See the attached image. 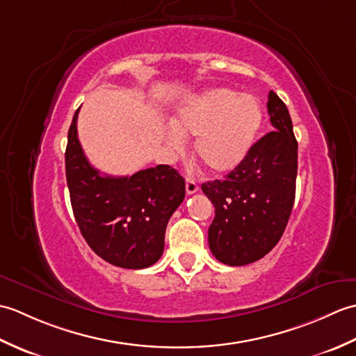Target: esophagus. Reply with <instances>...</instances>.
<instances>
[{
  "label": "esophagus",
  "mask_w": 356,
  "mask_h": 356,
  "mask_svg": "<svg viewBox=\"0 0 356 356\" xmlns=\"http://www.w3.org/2000/svg\"><path fill=\"white\" fill-rule=\"evenodd\" d=\"M185 188H186V194H194L199 191V185L195 182L194 179L191 177H186V182H185Z\"/></svg>",
  "instance_id": "obj_1"
}]
</instances>
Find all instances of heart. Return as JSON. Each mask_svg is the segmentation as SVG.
Returning <instances> with one entry per match:
<instances>
[{"label":"heart","mask_w":356,"mask_h":356,"mask_svg":"<svg viewBox=\"0 0 356 356\" xmlns=\"http://www.w3.org/2000/svg\"><path fill=\"white\" fill-rule=\"evenodd\" d=\"M263 120L261 105L252 95L231 88H211L186 101L179 108L166 133L168 145L180 153L185 136L199 138L195 153L211 172H228L243 162L251 151Z\"/></svg>","instance_id":"b5f03b06"}]
</instances>
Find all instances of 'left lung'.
Here are the masks:
<instances>
[{
	"label": "left lung",
	"mask_w": 356,
	"mask_h": 356,
	"mask_svg": "<svg viewBox=\"0 0 356 356\" xmlns=\"http://www.w3.org/2000/svg\"><path fill=\"white\" fill-rule=\"evenodd\" d=\"M268 113L274 130L254 143L225 180L202 185L216 208L209 249L229 266L266 255L282 238L293 207L298 143L289 111L274 92L268 96Z\"/></svg>",
	"instance_id": "1"
}]
</instances>
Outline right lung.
<instances>
[{
	"instance_id": "add662e5",
	"label": "right lung",
	"mask_w": 356,
	"mask_h": 356,
	"mask_svg": "<svg viewBox=\"0 0 356 356\" xmlns=\"http://www.w3.org/2000/svg\"><path fill=\"white\" fill-rule=\"evenodd\" d=\"M78 113L69 128L65 176L82 237L115 266L148 268L163 254L166 225L185 199V180L170 165L125 177L102 176L82 151Z\"/></svg>"
}]
</instances>
